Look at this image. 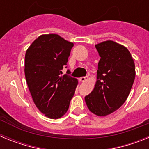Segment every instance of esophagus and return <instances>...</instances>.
<instances>
[{"instance_id": "1", "label": "esophagus", "mask_w": 149, "mask_h": 149, "mask_svg": "<svg viewBox=\"0 0 149 149\" xmlns=\"http://www.w3.org/2000/svg\"><path fill=\"white\" fill-rule=\"evenodd\" d=\"M88 79L87 77H80L79 78V81H81V82H85Z\"/></svg>"}]
</instances>
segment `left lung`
Returning a JSON list of instances; mask_svg holds the SVG:
<instances>
[{"mask_svg": "<svg viewBox=\"0 0 149 149\" xmlns=\"http://www.w3.org/2000/svg\"><path fill=\"white\" fill-rule=\"evenodd\" d=\"M100 59L97 81L85 97L88 108L98 116L113 113L126 101L135 79V64L125 46L109 40L95 45Z\"/></svg>", "mask_w": 149, "mask_h": 149, "instance_id": "1", "label": "left lung"}]
</instances>
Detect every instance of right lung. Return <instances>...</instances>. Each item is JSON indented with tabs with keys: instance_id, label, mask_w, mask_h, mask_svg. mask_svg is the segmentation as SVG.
Instances as JSON below:
<instances>
[{
	"instance_id": "add662e5",
	"label": "right lung",
	"mask_w": 149,
	"mask_h": 149,
	"mask_svg": "<svg viewBox=\"0 0 149 149\" xmlns=\"http://www.w3.org/2000/svg\"><path fill=\"white\" fill-rule=\"evenodd\" d=\"M74 44L57 34L42 35L26 51L24 74L36 106L50 119L65 115L74 95L77 80L65 74L68 58Z\"/></svg>"
}]
</instances>
